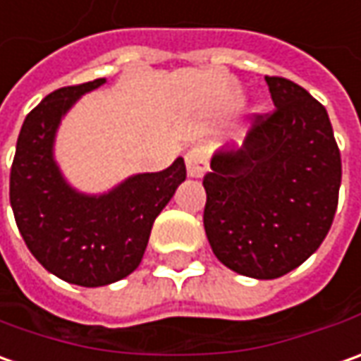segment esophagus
<instances>
[{"label": "esophagus", "mask_w": 361, "mask_h": 361, "mask_svg": "<svg viewBox=\"0 0 361 361\" xmlns=\"http://www.w3.org/2000/svg\"><path fill=\"white\" fill-rule=\"evenodd\" d=\"M185 159L188 176L200 178V176H204V173L209 171V152H207L204 147H192L190 151L186 152Z\"/></svg>", "instance_id": "esophagus-1"}]
</instances>
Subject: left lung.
Returning a JSON list of instances; mask_svg holds the SVG:
<instances>
[{
	"label": "left lung",
	"instance_id": "8db88e82",
	"mask_svg": "<svg viewBox=\"0 0 361 361\" xmlns=\"http://www.w3.org/2000/svg\"><path fill=\"white\" fill-rule=\"evenodd\" d=\"M274 111L254 113L240 151L212 157L204 231L212 252L243 276L272 280L306 262L334 222L342 159L320 101L266 75Z\"/></svg>",
	"mask_w": 361,
	"mask_h": 361
}]
</instances>
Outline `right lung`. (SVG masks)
<instances>
[{
	"mask_svg": "<svg viewBox=\"0 0 361 361\" xmlns=\"http://www.w3.org/2000/svg\"><path fill=\"white\" fill-rule=\"evenodd\" d=\"M105 83L61 87L29 113L9 175V200L29 252L45 270L77 286L95 288L129 276L141 264L154 219L186 178L183 159L161 173L127 178L103 197H85L63 180L53 137L79 97Z\"/></svg>",
	"mask_w": 361,
	"mask_h": 361,
	"instance_id": "1",
	"label": "right lung"
}]
</instances>
